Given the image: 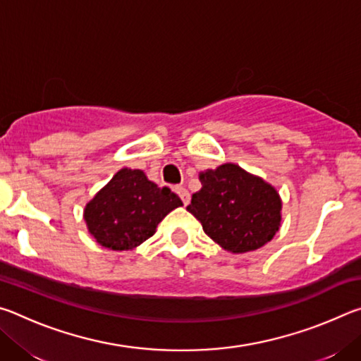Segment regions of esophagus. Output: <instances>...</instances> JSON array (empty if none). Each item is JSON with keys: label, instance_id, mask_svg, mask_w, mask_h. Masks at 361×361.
<instances>
[{"label": "esophagus", "instance_id": "esophagus-1", "mask_svg": "<svg viewBox=\"0 0 361 361\" xmlns=\"http://www.w3.org/2000/svg\"><path fill=\"white\" fill-rule=\"evenodd\" d=\"M175 191H176V194H178L180 197H181L183 204L188 205V204H189V200H191V194H189L188 189H186L185 186H176V188H175Z\"/></svg>", "mask_w": 361, "mask_h": 361}]
</instances>
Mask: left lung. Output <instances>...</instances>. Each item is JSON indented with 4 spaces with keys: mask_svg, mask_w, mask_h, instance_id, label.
<instances>
[{
    "mask_svg": "<svg viewBox=\"0 0 361 361\" xmlns=\"http://www.w3.org/2000/svg\"><path fill=\"white\" fill-rule=\"evenodd\" d=\"M189 213L204 232L231 253H247L272 240L282 221V200L276 188L235 164H223L199 175Z\"/></svg>",
    "mask_w": 361,
    "mask_h": 361,
    "instance_id": "left-lung-1",
    "label": "left lung"
}]
</instances>
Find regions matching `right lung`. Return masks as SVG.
<instances>
[{"label": "right lung", "mask_w": 361, "mask_h": 361, "mask_svg": "<svg viewBox=\"0 0 361 361\" xmlns=\"http://www.w3.org/2000/svg\"><path fill=\"white\" fill-rule=\"evenodd\" d=\"M181 205L178 195L149 181L143 170L124 167L85 205L84 221L102 247L122 252L149 239Z\"/></svg>", "instance_id": "right-lung-1"}]
</instances>
